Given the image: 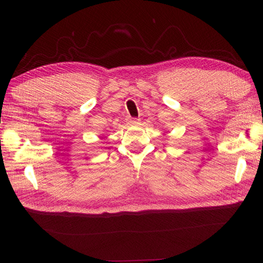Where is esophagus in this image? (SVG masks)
I'll use <instances>...</instances> for the list:
<instances>
[{"label":"esophagus","mask_w":263,"mask_h":263,"mask_svg":"<svg viewBox=\"0 0 263 263\" xmlns=\"http://www.w3.org/2000/svg\"><path fill=\"white\" fill-rule=\"evenodd\" d=\"M139 123H140V120H139V119H130V120H128V124H131V125H136V124H139Z\"/></svg>","instance_id":"1"}]
</instances>
